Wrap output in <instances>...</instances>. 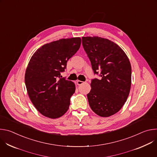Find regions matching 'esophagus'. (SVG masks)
Returning a JSON list of instances; mask_svg holds the SVG:
<instances>
[{"label": "esophagus", "mask_w": 157, "mask_h": 157, "mask_svg": "<svg viewBox=\"0 0 157 157\" xmlns=\"http://www.w3.org/2000/svg\"><path fill=\"white\" fill-rule=\"evenodd\" d=\"M85 82H84V81H76V83H77V84L78 85H82V84H84Z\"/></svg>", "instance_id": "obj_1"}]
</instances>
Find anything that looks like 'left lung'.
Returning a JSON list of instances; mask_svg holds the SVG:
<instances>
[{
	"mask_svg": "<svg viewBox=\"0 0 157 157\" xmlns=\"http://www.w3.org/2000/svg\"><path fill=\"white\" fill-rule=\"evenodd\" d=\"M82 47L94 75L91 90L87 94L89 104L101 117H109L119 112L128 96L132 69L125 52L117 44L99 36L82 37Z\"/></svg>",
	"mask_w": 157,
	"mask_h": 157,
	"instance_id": "left-lung-1",
	"label": "left lung"
}]
</instances>
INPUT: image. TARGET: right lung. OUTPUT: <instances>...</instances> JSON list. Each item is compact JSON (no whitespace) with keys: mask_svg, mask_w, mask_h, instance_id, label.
Instances as JSON below:
<instances>
[{"mask_svg":"<svg viewBox=\"0 0 157 157\" xmlns=\"http://www.w3.org/2000/svg\"><path fill=\"white\" fill-rule=\"evenodd\" d=\"M79 37L63 38L44 44L32 56L25 72V82L29 98L44 116L56 119L68 110L75 84L61 73L79 50Z\"/></svg>","mask_w":157,"mask_h":157,"instance_id":"right-lung-1","label":"right lung"}]
</instances>
